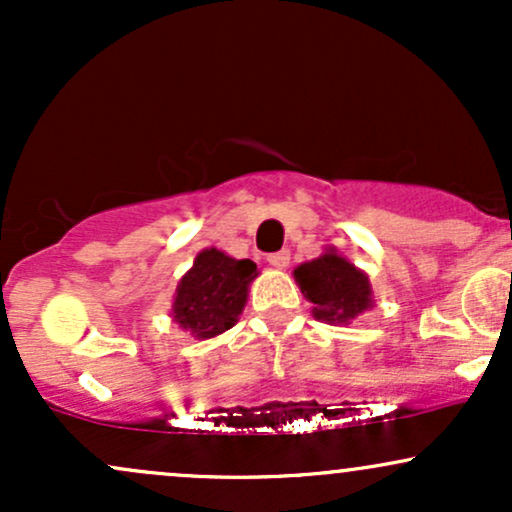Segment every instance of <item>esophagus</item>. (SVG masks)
<instances>
[{
    "mask_svg": "<svg viewBox=\"0 0 512 512\" xmlns=\"http://www.w3.org/2000/svg\"><path fill=\"white\" fill-rule=\"evenodd\" d=\"M289 260H291V252L289 250H279V252H272V255H267V262L272 264V267H276V269L289 267Z\"/></svg>",
    "mask_w": 512,
    "mask_h": 512,
    "instance_id": "34e87169",
    "label": "esophagus"
}]
</instances>
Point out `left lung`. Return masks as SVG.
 <instances>
[{
    "mask_svg": "<svg viewBox=\"0 0 512 512\" xmlns=\"http://www.w3.org/2000/svg\"><path fill=\"white\" fill-rule=\"evenodd\" d=\"M298 286L310 303L313 315L327 322H349L363 310L373 308L368 276L337 252H325L313 262L296 267Z\"/></svg>",
    "mask_w": 512,
    "mask_h": 512,
    "instance_id": "obj_1",
    "label": "left lung"
}]
</instances>
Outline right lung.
Wrapping results in <instances>:
<instances>
[{"mask_svg":"<svg viewBox=\"0 0 512 512\" xmlns=\"http://www.w3.org/2000/svg\"><path fill=\"white\" fill-rule=\"evenodd\" d=\"M255 274V262L236 260L216 248L202 250L190 272L180 279L173 320L197 339L231 330L243 313L248 284Z\"/></svg>","mask_w":512,"mask_h":512,"instance_id":"1","label":"right lung"}]
</instances>
